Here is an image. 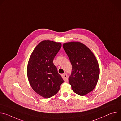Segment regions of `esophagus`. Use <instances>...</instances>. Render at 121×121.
Returning <instances> with one entry per match:
<instances>
[{
  "label": "esophagus",
  "mask_w": 121,
  "mask_h": 121,
  "mask_svg": "<svg viewBox=\"0 0 121 121\" xmlns=\"http://www.w3.org/2000/svg\"><path fill=\"white\" fill-rule=\"evenodd\" d=\"M62 77L65 81H67L68 80V77H67V75L66 74H63L62 75Z\"/></svg>",
  "instance_id": "1"
}]
</instances>
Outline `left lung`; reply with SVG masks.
I'll return each instance as SVG.
<instances>
[{"label":"left lung","instance_id":"8db88e82","mask_svg":"<svg viewBox=\"0 0 121 121\" xmlns=\"http://www.w3.org/2000/svg\"><path fill=\"white\" fill-rule=\"evenodd\" d=\"M63 47L72 65L69 78L72 90L80 96L88 94L95 88L99 76V66L95 55L79 42L65 43Z\"/></svg>","mask_w":121,"mask_h":121}]
</instances>
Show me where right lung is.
<instances>
[{
    "instance_id": "obj_1",
    "label": "right lung",
    "mask_w": 121,
    "mask_h": 121,
    "mask_svg": "<svg viewBox=\"0 0 121 121\" xmlns=\"http://www.w3.org/2000/svg\"><path fill=\"white\" fill-rule=\"evenodd\" d=\"M61 46V43L43 41L34 49L28 63L27 74L31 87L44 98L56 95L64 82L53 63Z\"/></svg>"
}]
</instances>
